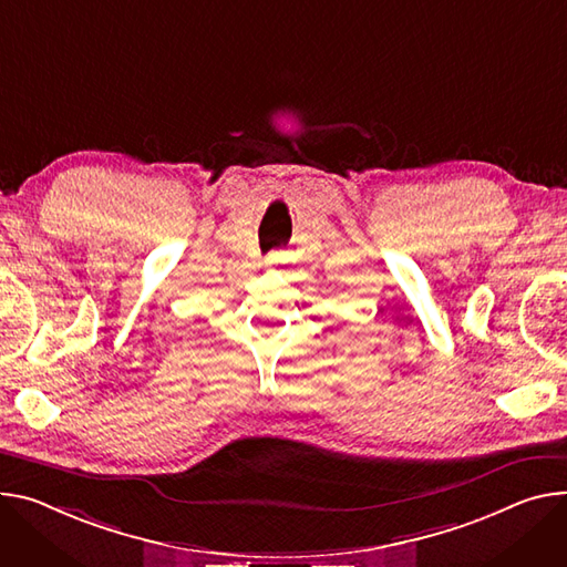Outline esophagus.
I'll use <instances>...</instances> for the list:
<instances>
[{
	"label": "esophagus",
	"instance_id": "esophagus-1",
	"mask_svg": "<svg viewBox=\"0 0 567 567\" xmlns=\"http://www.w3.org/2000/svg\"><path fill=\"white\" fill-rule=\"evenodd\" d=\"M274 262H276V260H274V257H269V260H267V265H269V267H271V265H274Z\"/></svg>",
	"mask_w": 567,
	"mask_h": 567
}]
</instances>
